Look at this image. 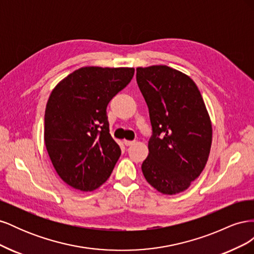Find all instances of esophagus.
Segmentation results:
<instances>
[{
    "label": "esophagus",
    "mask_w": 254,
    "mask_h": 254,
    "mask_svg": "<svg viewBox=\"0 0 254 254\" xmlns=\"http://www.w3.org/2000/svg\"><path fill=\"white\" fill-rule=\"evenodd\" d=\"M124 144L126 146H130V145H133L134 144V141H128V140H124Z\"/></svg>",
    "instance_id": "esophagus-1"
}]
</instances>
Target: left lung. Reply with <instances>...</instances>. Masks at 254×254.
I'll return each instance as SVG.
<instances>
[{
  "instance_id": "1",
  "label": "left lung",
  "mask_w": 254,
  "mask_h": 254,
  "mask_svg": "<svg viewBox=\"0 0 254 254\" xmlns=\"http://www.w3.org/2000/svg\"><path fill=\"white\" fill-rule=\"evenodd\" d=\"M136 82L152 129L143 175L160 193H180L201 174L211 149L212 125L200 91L167 65L137 67Z\"/></svg>"
}]
</instances>
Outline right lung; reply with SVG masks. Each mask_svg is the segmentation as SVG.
Returning a JSON list of instances; mask_svg holds the SVG:
<instances>
[{
    "instance_id": "obj_1",
    "label": "right lung",
    "mask_w": 254,
    "mask_h": 254,
    "mask_svg": "<svg viewBox=\"0 0 254 254\" xmlns=\"http://www.w3.org/2000/svg\"><path fill=\"white\" fill-rule=\"evenodd\" d=\"M133 67H80L52 91L44 142L59 177L82 191L109 178L121 148L109 133L107 106L132 79Z\"/></svg>"
}]
</instances>
